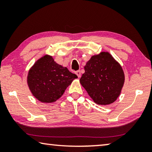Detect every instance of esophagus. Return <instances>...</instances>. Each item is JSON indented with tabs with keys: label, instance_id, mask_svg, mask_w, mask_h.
<instances>
[{
	"label": "esophagus",
	"instance_id": "esophagus-1",
	"mask_svg": "<svg viewBox=\"0 0 152 152\" xmlns=\"http://www.w3.org/2000/svg\"><path fill=\"white\" fill-rule=\"evenodd\" d=\"M75 73H76V74L77 76H78V78H80V77L81 76V72H80V70H78V71H76L75 72Z\"/></svg>",
	"mask_w": 152,
	"mask_h": 152
}]
</instances>
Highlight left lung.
Returning a JSON list of instances; mask_svg holds the SVG:
<instances>
[{"mask_svg":"<svg viewBox=\"0 0 152 152\" xmlns=\"http://www.w3.org/2000/svg\"><path fill=\"white\" fill-rule=\"evenodd\" d=\"M80 79L95 103L107 105L116 101L125 82L122 67L109 52L92 56Z\"/></svg>","mask_w":152,"mask_h":152,"instance_id":"8db88e82","label":"left lung"}]
</instances>
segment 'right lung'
<instances>
[{
  "mask_svg": "<svg viewBox=\"0 0 152 152\" xmlns=\"http://www.w3.org/2000/svg\"><path fill=\"white\" fill-rule=\"evenodd\" d=\"M77 78L66 67L56 63L51 56L45 55L29 70L27 84L38 101L51 103L60 99L67 87Z\"/></svg>",
  "mask_w": 152,
  "mask_h": 152,
  "instance_id": "1",
  "label": "right lung"
}]
</instances>
